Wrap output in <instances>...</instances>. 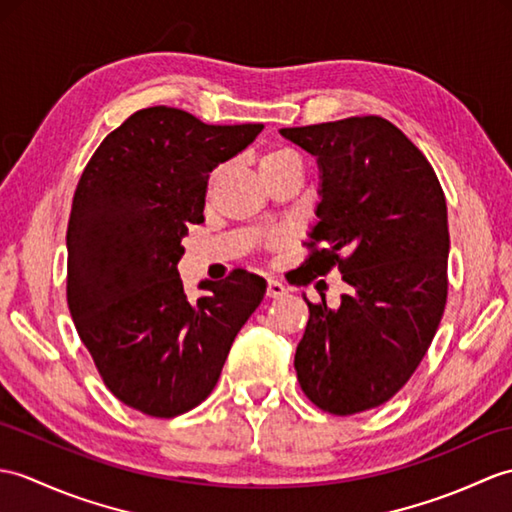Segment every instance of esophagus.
Here are the masks:
<instances>
[{"label":"esophagus","instance_id":"obj_1","mask_svg":"<svg viewBox=\"0 0 512 512\" xmlns=\"http://www.w3.org/2000/svg\"><path fill=\"white\" fill-rule=\"evenodd\" d=\"M285 292V285L281 283V281H275V279H268V283H266V296L268 299H279V296H283Z\"/></svg>","mask_w":512,"mask_h":512}]
</instances>
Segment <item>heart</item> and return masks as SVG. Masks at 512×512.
<instances>
[{
	"instance_id": "heart-1",
	"label": "heart",
	"mask_w": 512,
	"mask_h": 512,
	"mask_svg": "<svg viewBox=\"0 0 512 512\" xmlns=\"http://www.w3.org/2000/svg\"><path fill=\"white\" fill-rule=\"evenodd\" d=\"M259 170H261V176L266 178H272L277 176L285 170H303V163H301V157L296 154L294 150L290 148H281V146H275V148H268L259 154ZM218 174L220 170H216L211 174V181L209 185H213L218 181Z\"/></svg>"
}]
</instances>
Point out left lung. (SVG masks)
Listing matches in <instances>:
<instances>
[{"label":"left lung","instance_id":"8db88e82","mask_svg":"<svg viewBox=\"0 0 512 512\" xmlns=\"http://www.w3.org/2000/svg\"><path fill=\"white\" fill-rule=\"evenodd\" d=\"M318 159V224L299 285L338 268L340 305L310 303L294 368L314 406L351 417L408 384L447 303V202L425 154L379 115L281 128Z\"/></svg>","mask_w":512,"mask_h":512}]
</instances>
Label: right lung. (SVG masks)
I'll use <instances>...</instances> for the list:
<instances>
[{
  "label": "right lung",
  "mask_w": 512,
  "mask_h": 512,
  "mask_svg": "<svg viewBox=\"0 0 512 512\" xmlns=\"http://www.w3.org/2000/svg\"><path fill=\"white\" fill-rule=\"evenodd\" d=\"M264 124L211 126L172 106L133 113L82 170L67 224V305L104 386L154 419L205 401L266 283L246 270L189 303L176 264L205 220L209 172Z\"/></svg>",
  "instance_id": "add662e5"
}]
</instances>
